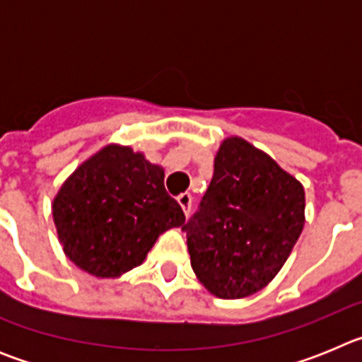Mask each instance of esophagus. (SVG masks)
<instances>
[{"instance_id":"obj_1","label":"esophagus","mask_w":362,"mask_h":362,"mask_svg":"<svg viewBox=\"0 0 362 362\" xmlns=\"http://www.w3.org/2000/svg\"><path fill=\"white\" fill-rule=\"evenodd\" d=\"M177 203L181 204L183 212L188 216V214H190V209H192V196H190V194H188V192H185V194H179Z\"/></svg>"}]
</instances>
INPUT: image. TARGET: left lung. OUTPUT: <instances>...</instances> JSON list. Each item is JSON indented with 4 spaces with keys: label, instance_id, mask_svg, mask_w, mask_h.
I'll use <instances>...</instances> for the list:
<instances>
[{
    "label": "left lung",
    "instance_id": "1",
    "mask_svg": "<svg viewBox=\"0 0 362 362\" xmlns=\"http://www.w3.org/2000/svg\"><path fill=\"white\" fill-rule=\"evenodd\" d=\"M303 225V185L250 143L228 137L197 212L181 228L197 279L221 299H239L276 277Z\"/></svg>",
    "mask_w": 362,
    "mask_h": 362
}]
</instances>
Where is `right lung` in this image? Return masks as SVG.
<instances>
[{"mask_svg": "<svg viewBox=\"0 0 362 362\" xmlns=\"http://www.w3.org/2000/svg\"><path fill=\"white\" fill-rule=\"evenodd\" d=\"M63 250L95 277L139 267L156 239L183 226L165 188V172L129 146H105L74 172L52 204Z\"/></svg>", "mask_w": 362, "mask_h": 362, "instance_id": "1", "label": "right lung"}]
</instances>
